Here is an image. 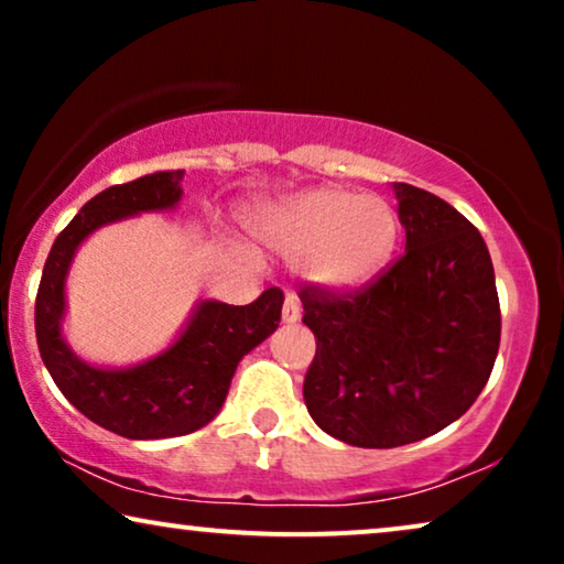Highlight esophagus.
Here are the masks:
<instances>
[{
    "label": "esophagus",
    "mask_w": 564,
    "mask_h": 564,
    "mask_svg": "<svg viewBox=\"0 0 564 564\" xmlns=\"http://www.w3.org/2000/svg\"><path fill=\"white\" fill-rule=\"evenodd\" d=\"M300 303H297V297H292V295H288V300H284V305H282V321L284 323H297L300 321Z\"/></svg>",
    "instance_id": "esophagus-1"
}]
</instances>
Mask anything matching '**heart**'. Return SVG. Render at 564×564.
Listing matches in <instances>:
<instances>
[{"label":"heart","mask_w":564,"mask_h":564,"mask_svg":"<svg viewBox=\"0 0 564 564\" xmlns=\"http://www.w3.org/2000/svg\"><path fill=\"white\" fill-rule=\"evenodd\" d=\"M259 234L318 288L346 292L382 272L398 246L400 220L384 197L321 187L267 213Z\"/></svg>","instance_id":"b5f03b06"}]
</instances>
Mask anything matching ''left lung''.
<instances>
[{
  "label": "left lung",
  "mask_w": 564,
  "mask_h": 564,
  "mask_svg": "<svg viewBox=\"0 0 564 564\" xmlns=\"http://www.w3.org/2000/svg\"><path fill=\"white\" fill-rule=\"evenodd\" d=\"M392 189L405 251L357 290L300 288L315 336L307 413L361 449L421 442L465 415L500 346L496 272L480 230L426 189Z\"/></svg>",
  "instance_id": "left-lung-1"
}]
</instances>
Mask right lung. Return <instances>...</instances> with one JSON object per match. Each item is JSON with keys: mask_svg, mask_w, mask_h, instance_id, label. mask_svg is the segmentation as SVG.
I'll return each mask as SVG.
<instances>
[{"mask_svg": "<svg viewBox=\"0 0 564 564\" xmlns=\"http://www.w3.org/2000/svg\"><path fill=\"white\" fill-rule=\"evenodd\" d=\"M182 180V169L156 172L91 197L58 234L35 297L37 349L53 382L76 411L126 438L184 436L210 423L226 403L238 361L274 334L282 318V290L269 288L249 305L199 303L184 334L138 367H91L68 349L61 336L64 282L79 243L107 223L174 207Z\"/></svg>", "mask_w": 564, "mask_h": 564, "instance_id": "add662e5", "label": "right lung"}]
</instances>
